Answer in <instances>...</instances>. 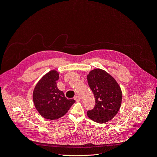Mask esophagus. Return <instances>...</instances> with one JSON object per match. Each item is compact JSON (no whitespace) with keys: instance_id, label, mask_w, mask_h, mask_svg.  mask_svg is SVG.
I'll list each match as a JSON object with an SVG mask.
<instances>
[{"instance_id":"obj_1","label":"esophagus","mask_w":157,"mask_h":157,"mask_svg":"<svg viewBox=\"0 0 157 157\" xmlns=\"http://www.w3.org/2000/svg\"><path fill=\"white\" fill-rule=\"evenodd\" d=\"M74 99H75V100L76 102L80 101V100H81L80 97H79V96H76L74 98Z\"/></svg>"}]
</instances>
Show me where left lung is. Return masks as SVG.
<instances>
[{"mask_svg":"<svg viewBox=\"0 0 157 157\" xmlns=\"http://www.w3.org/2000/svg\"><path fill=\"white\" fill-rule=\"evenodd\" d=\"M87 81L96 103L92 109L87 111L88 117L99 123L108 122L117 114L121 108V87L109 74L100 69L91 71L87 75Z\"/></svg>","mask_w":157,"mask_h":157,"instance_id":"1","label":"left lung"}]
</instances>
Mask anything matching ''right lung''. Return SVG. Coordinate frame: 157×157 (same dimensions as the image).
Listing matches in <instances>:
<instances>
[{
	"mask_svg": "<svg viewBox=\"0 0 157 157\" xmlns=\"http://www.w3.org/2000/svg\"><path fill=\"white\" fill-rule=\"evenodd\" d=\"M59 73L51 70L37 83L33 92V101L40 115L46 119L56 120L66 114L75 102L67 99L56 86Z\"/></svg>",
	"mask_w": 157,
	"mask_h": 157,
	"instance_id": "add662e5",
	"label": "right lung"
}]
</instances>
